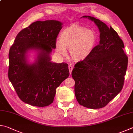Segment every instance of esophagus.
<instances>
[{"label":"esophagus","mask_w":133,"mask_h":133,"mask_svg":"<svg viewBox=\"0 0 133 133\" xmlns=\"http://www.w3.org/2000/svg\"><path fill=\"white\" fill-rule=\"evenodd\" d=\"M69 73H70V74H71L72 71V69H73V66L72 65H69Z\"/></svg>","instance_id":"esophagus-1"}]
</instances>
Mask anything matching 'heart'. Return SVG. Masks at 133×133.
<instances>
[{
    "label": "heart",
    "instance_id": "1",
    "mask_svg": "<svg viewBox=\"0 0 133 133\" xmlns=\"http://www.w3.org/2000/svg\"><path fill=\"white\" fill-rule=\"evenodd\" d=\"M98 43V36L94 30L72 24L61 32L60 41L56 42V50L59 55H66V48L75 61L85 60L90 55Z\"/></svg>",
    "mask_w": 133,
    "mask_h": 133
}]
</instances>
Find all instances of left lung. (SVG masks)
I'll use <instances>...</instances> for the list:
<instances>
[{
	"instance_id": "1",
	"label": "left lung",
	"mask_w": 133,
	"mask_h": 133,
	"mask_svg": "<svg viewBox=\"0 0 133 133\" xmlns=\"http://www.w3.org/2000/svg\"><path fill=\"white\" fill-rule=\"evenodd\" d=\"M100 32L99 44L89 57L78 62L72 72L75 94L81 105L96 109L106 106L119 94L124 85L128 57L124 43L111 26L94 17Z\"/></svg>"
}]
</instances>
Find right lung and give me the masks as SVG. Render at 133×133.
<instances>
[{
  "label": "right lung",
  "instance_id": "right-lung-1",
  "mask_svg": "<svg viewBox=\"0 0 133 133\" xmlns=\"http://www.w3.org/2000/svg\"><path fill=\"white\" fill-rule=\"evenodd\" d=\"M62 23L57 20L37 21L16 36L9 53L8 77L19 98L31 106L45 107L52 103L56 89L69 75L68 65L51 61ZM36 51L35 62L28 52Z\"/></svg>",
  "mask_w": 133,
  "mask_h": 133
}]
</instances>
